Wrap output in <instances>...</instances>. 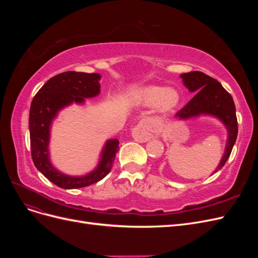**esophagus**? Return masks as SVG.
<instances>
[{"label":"esophagus","instance_id":"1","mask_svg":"<svg viewBox=\"0 0 258 258\" xmlns=\"http://www.w3.org/2000/svg\"><path fill=\"white\" fill-rule=\"evenodd\" d=\"M153 136V130L146 120H141L137 126L135 127L134 131H132V137L136 141L140 143H144L148 141Z\"/></svg>","mask_w":258,"mask_h":258}]
</instances>
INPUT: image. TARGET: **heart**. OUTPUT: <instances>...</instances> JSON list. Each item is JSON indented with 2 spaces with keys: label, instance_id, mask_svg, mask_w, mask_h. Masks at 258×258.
Returning a JSON list of instances; mask_svg holds the SVG:
<instances>
[{
  "label": "heart",
  "instance_id": "b5f03b06",
  "mask_svg": "<svg viewBox=\"0 0 258 258\" xmlns=\"http://www.w3.org/2000/svg\"><path fill=\"white\" fill-rule=\"evenodd\" d=\"M141 103L145 106H157L160 110L168 112L173 108L179 102V95L174 89H166L157 86H151L145 88L141 93Z\"/></svg>",
  "mask_w": 258,
  "mask_h": 258
}]
</instances>
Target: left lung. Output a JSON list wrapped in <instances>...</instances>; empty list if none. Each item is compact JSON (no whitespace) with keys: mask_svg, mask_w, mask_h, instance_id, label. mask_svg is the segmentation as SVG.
<instances>
[{"mask_svg":"<svg viewBox=\"0 0 258 258\" xmlns=\"http://www.w3.org/2000/svg\"><path fill=\"white\" fill-rule=\"evenodd\" d=\"M181 77L188 90L196 92V95L175 114L176 118L186 119L200 114H210L220 118L228 129L229 137L227 146H226L224 157L218 166V169H221L229 158L238 136L235 102L230 93L223 87L220 82L205 73L194 71L182 74Z\"/></svg>","mask_w":258,"mask_h":258,"instance_id":"8db88e82","label":"left lung"}]
</instances>
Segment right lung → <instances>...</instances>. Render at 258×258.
Returning <instances> with one entry per match:
<instances>
[{"instance_id": "obj_1", "label": "right lung", "mask_w": 258, "mask_h": 258, "mask_svg": "<svg viewBox=\"0 0 258 258\" xmlns=\"http://www.w3.org/2000/svg\"><path fill=\"white\" fill-rule=\"evenodd\" d=\"M100 75L68 71L51 77L34 96L30 107L29 129L31 156L34 166L50 182L61 188L72 189L89 186L105 177L113 167L118 140L107 141L98 168L85 176H68L54 169L48 157L49 128L59 110L72 102L82 103L100 92Z\"/></svg>"}]
</instances>
